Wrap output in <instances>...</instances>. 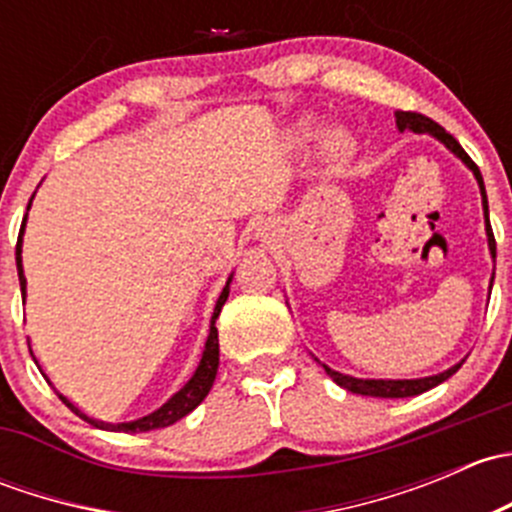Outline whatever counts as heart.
<instances>
[{
    "label": "heart",
    "instance_id": "obj_1",
    "mask_svg": "<svg viewBox=\"0 0 512 512\" xmlns=\"http://www.w3.org/2000/svg\"><path fill=\"white\" fill-rule=\"evenodd\" d=\"M312 133H314V121L312 118H304V121H299V126L294 128V141L299 143L309 141ZM322 151H324V158H327L332 165H344L354 158L356 138L347 131V128H334V131H329L327 138H324Z\"/></svg>",
    "mask_w": 512,
    "mask_h": 512
}]
</instances>
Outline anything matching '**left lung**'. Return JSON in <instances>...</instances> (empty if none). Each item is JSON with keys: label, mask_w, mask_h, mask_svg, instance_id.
I'll return each mask as SVG.
<instances>
[{"label": "left lung", "mask_w": 512, "mask_h": 512, "mask_svg": "<svg viewBox=\"0 0 512 512\" xmlns=\"http://www.w3.org/2000/svg\"><path fill=\"white\" fill-rule=\"evenodd\" d=\"M396 126H399V131H414V133H426V136L436 138L438 143H443V146L448 148V151L453 153L458 160H461L463 165H466L468 170L473 173V178L478 180V188H480V200H483V220H485V237H488V250H490V257H493L495 262V237H493V230H490V215H488V195H485V185H483V175H480L478 165L473 163L471 158H468V153L463 151L461 143L456 141V138L451 136V133L443 131L438 123H433L431 118L421 116V113H411V111H396ZM493 280H495V270H493V277H490V287H493ZM319 361V359H317ZM322 364V361H319ZM463 361H458V364L448 366L446 371H438V374L433 376H421V379H356V376H349V374H342V371L337 369H329L327 364L324 366V371H327L329 376H332L334 381H337L342 389L352 391V394H361V396H374V399H406V396H418L423 394V391L433 389V386L443 384L446 379H451L453 374H456L458 369H461Z\"/></svg>", "instance_id": "obj_1"}]
</instances>
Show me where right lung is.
<instances>
[{
    "label": "right lung",
    "mask_w": 512,
    "mask_h": 512,
    "mask_svg": "<svg viewBox=\"0 0 512 512\" xmlns=\"http://www.w3.org/2000/svg\"><path fill=\"white\" fill-rule=\"evenodd\" d=\"M34 200V195H32ZM32 200H29L27 205V213L29 208H32ZM24 227H27V218H24L22 223V230H19V240H17V272H19V287H22V299L27 302V277H24V265H22V237H24ZM230 282H232V275L227 277L223 292H220L218 302H215V309H213V317H210V329H208V339H205V347H203V354H200V361L198 366H195L193 376H190L188 381H185L183 386H180L178 391H175L173 396H170L168 401H165L160 409L153 411V414L148 416H141L136 418V421H123V423H108V421H98V418H91L89 414H84V411L79 409V406L71 404L69 399H66L64 394H59V399L64 401L66 406H69L71 411H74L76 416L84 418V421H89L91 426L96 428H103V431H123V433H143V431H156V428H165V426H173L175 421H180L183 416H188L190 411L198 409L200 404H203L205 396L210 394V389H213V381L215 376H218V364H220V344H218V327H215V319L220 317V309H223V304L227 302V294H230ZM29 352H32V347H29ZM34 356V352H32ZM36 361V356H34ZM36 366H39V361H36ZM39 371L44 374V369L39 366ZM44 379L49 381V376L44 374ZM51 384V381H49Z\"/></svg>",
    "instance_id": "right-lung-1"
}]
</instances>
